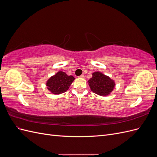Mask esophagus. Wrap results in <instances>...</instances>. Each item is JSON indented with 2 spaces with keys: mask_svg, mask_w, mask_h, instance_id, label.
I'll return each mask as SVG.
<instances>
[{
  "mask_svg": "<svg viewBox=\"0 0 157 157\" xmlns=\"http://www.w3.org/2000/svg\"><path fill=\"white\" fill-rule=\"evenodd\" d=\"M79 77L81 78H84V75H81L80 76H79Z\"/></svg>",
  "mask_w": 157,
  "mask_h": 157,
  "instance_id": "esophagus-1",
  "label": "esophagus"
}]
</instances>
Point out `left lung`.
Returning a JSON list of instances; mask_svg holds the SVG:
<instances>
[{
  "mask_svg": "<svg viewBox=\"0 0 157 157\" xmlns=\"http://www.w3.org/2000/svg\"><path fill=\"white\" fill-rule=\"evenodd\" d=\"M88 84L94 93L101 96L110 94L115 86L112 79L99 71L92 73V77L88 80Z\"/></svg>",
  "mask_w": 157,
  "mask_h": 157,
  "instance_id": "left-lung-1",
  "label": "left lung"
}]
</instances>
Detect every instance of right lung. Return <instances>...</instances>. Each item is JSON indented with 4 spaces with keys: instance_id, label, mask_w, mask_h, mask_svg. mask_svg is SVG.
<instances>
[{
    "instance_id": "obj_1",
    "label": "right lung",
    "mask_w": 157,
    "mask_h": 157,
    "mask_svg": "<svg viewBox=\"0 0 157 157\" xmlns=\"http://www.w3.org/2000/svg\"><path fill=\"white\" fill-rule=\"evenodd\" d=\"M74 80L75 77L73 76H68L63 71H58L47 80L46 86L52 94H60L68 90Z\"/></svg>"
}]
</instances>
